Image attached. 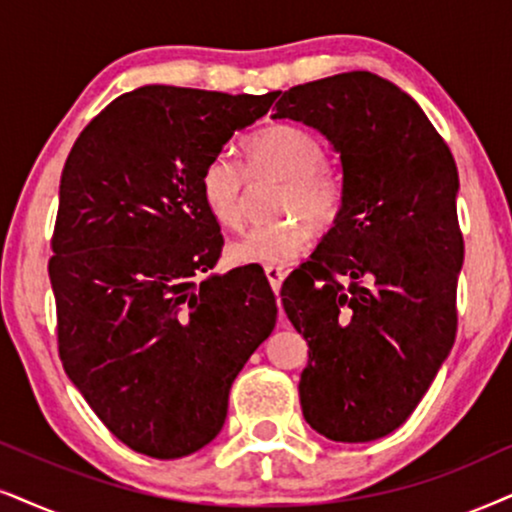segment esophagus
<instances>
[{
	"label": "esophagus",
	"instance_id": "obj_1",
	"mask_svg": "<svg viewBox=\"0 0 512 512\" xmlns=\"http://www.w3.org/2000/svg\"><path fill=\"white\" fill-rule=\"evenodd\" d=\"M264 274H267V278H269V286L274 288V293L278 295V290H281L283 278H286V271H283L281 267H267V269H264Z\"/></svg>",
	"mask_w": 512,
	"mask_h": 512
}]
</instances>
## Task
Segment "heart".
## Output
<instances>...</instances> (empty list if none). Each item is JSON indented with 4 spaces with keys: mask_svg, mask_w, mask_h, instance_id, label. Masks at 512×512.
Here are the masks:
<instances>
[{
    "mask_svg": "<svg viewBox=\"0 0 512 512\" xmlns=\"http://www.w3.org/2000/svg\"><path fill=\"white\" fill-rule=\"evenodd\" d=\"M252 174L264 172L286 181L278 198L276 222L255 226L229 245L236 264L281 267L304 252L312 229L326 231L340 215V189L323 172L326 151L307 129L295 125H271L243 146ZM200 198L217 224L238 229L245 217L243 177L234 160L219 153L200 172Z\"/></svg>",
    "mask_w": 512,
    "mask_h": 512,
    "instance_id": "b5f03b06",
    "label": "heart"
}]
</instances>
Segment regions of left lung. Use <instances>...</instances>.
Here are the masks:
<instances>
[{"label":"left lung","mask_w":512,"mask_h":512,"mask_svg":"<svg viewBox=\"0 0 512 512\" xmlns=\"http://www.w3.org/2000/svg\"><path fill=\"white\" fill-rule=\"evenodd\" d=\"M271 118L321 132L342 172L338 219L281 288L309 345L304 420L333 442H373L411 416L454 347V155L409 94L368 70L297 84Z\"/></svg>","instance_id":"1"}]
</instances>
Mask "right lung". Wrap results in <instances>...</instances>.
I'll use <instances>...</instances> for the list:
<instances>
[{
  "label": "right lung",
  "mask_w": 512,
  "mask_h": 512,
  "mask_svg": "<svg viewBox=\"0 0 512 512\" xmlns=\"http://www.w3.org/2000/svg\"><path fill=\"white\" fill-rule=\"evenodd\" d=\"M276 96L146 84L103 108L63 167L49 260L58 354L139 454L170 461L210 444L276 326L267 276L210 274L224 238L200 198L203 167Z\"/></svg>",
  "instance_id": "add662e5"
}]
</instances>
